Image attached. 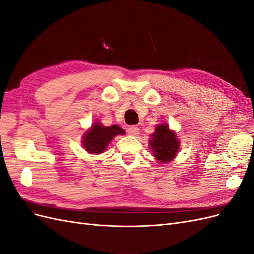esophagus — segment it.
<instances>
[{
  "instance_id": "34e87169",
  "label": "esophagus",
  "mask_w": 254,
  "mask_h": 254,
  "mask_svg": "<svg viewBox=\"0 0 254 254\" xmlns=\"http://www.w3.org/2000/svg\"><path fill=\"white\" fill-rule=\"evenodd\" d=\"M139 128H137L136 126H129L128 128H127V132L130 134V135H137L140 133V131H139Z\"/></svg>"
}]
</instances>
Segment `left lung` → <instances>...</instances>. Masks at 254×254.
Masks as SVG:
<instances>
[{
	"mask_svg": "<svg viewBox=\"0 0 254 254\" xmlns=\"http://www.w3.org/2000/svg\"><path fill=\"white\" fill-rule=\"evenodd\" d=\"M179 146L180 142L177 139L175 131H172L166 124H159L149 141V147L152 150L153 157L160 163L172 161L177 156Z\"/></svg>",
	"mask_w": 254,
	"mask_h": 254,
	"instance_id": "obj_1",
	"label": "left lung"
}]
</instances>
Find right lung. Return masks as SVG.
I'll return each mask as SVG.
<instances>
[{"label":"right lung","mask_w":254,"mask_h":254,"mask_svg":"<svg viewBox=\"0 0 254 254\" xmlns=\"http://www.w3.org/2000/svg\"><path fill=\"white\" fill-rule=\"evenodd\" d=\"M125 131L118 125L103 126L101 123H94L92 127L84 132L82 137V146L89 153L104 152L107 146L113 140V137L118 134H124Z\"/></svg>","instance_id":"1"}]
</instances>
